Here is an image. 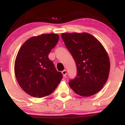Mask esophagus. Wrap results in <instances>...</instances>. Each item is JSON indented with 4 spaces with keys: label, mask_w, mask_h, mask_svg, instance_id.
<instances>
[{
    "label": "esophagus",
    "mask_w": 125,
    "mask_h": 125,
    "mask_svg": "<svg viewBox=\"0 0 125 125\" xmlns=\"http://www.w3.org/2000/svg\"><path fill=\"white\" fill-rule=\"evenodd\" d=\"M62 73L63 77H65L66 75V70H64V71H63L62 72Z\"/></svg>",
    "instance_id": "esophagus-1"
}]
</instances>
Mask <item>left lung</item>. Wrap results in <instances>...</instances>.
<instances>
[{
  "label": "left lung",
  "instance_id": "left-lung-1",
  "mask_svg": "<svg viewBox=\"0 0 125 125\" xmlns=\"http://www.w3.org/2000/svg\"><path fill=\"white\" fill-rule=\"evenodd\" d=\"M61 36L76 65V76L69 81L70 87L82 96L96 94L109 74V58L104 47L87 33H64Z\"/></svg>",
  "mask_w": 125,
  "mask_h": 125
}]
</instances>
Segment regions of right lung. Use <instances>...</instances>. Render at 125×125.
Segmentation results:
<instances>
[{
	"mask_svg": "<svg viewBox=\"0 0 125 125\" xmlns=\"http://www.w3.org/2000/svg\"><path fill=\"white\" fill-rule=\"evenodd\" d=\"M59 39L54 33L31 37L18 52L15 62L16 77L21 89L31 96L49 95L63 78L48 58Z\"/></svg>",
	"mask_w": 125,
	"mask_h": 125,
	"instance_id": "obj_1",
	"label": "right lung"
}]
</instances>
